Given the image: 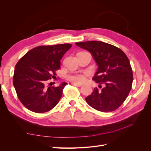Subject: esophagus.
I'll use <instances>...</instances> for the list:
<instances>
[{"instance_id": "obj_1", "label": "esophagus", "mask_w": 151, "mask_h": 151, "mask_svg": "<svg viewBox=\"0 0 151 151\" xmlns=\"http://www.w3.org/2000/svg\"><path fill=\"white\" fill-rule=\"evenodd\" d=\"M72 85H74V86H77V87H81V86H83V84H82L74 83V82H73V83H72Z\"/></svg>"}]
</instances>
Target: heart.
I'll use <instances>...</instances> for the list:
<instances>
[{"label":"heart","mask_w":151,"mask_h":151,"mask_svg":"<svg viewBox=\"0 0 151 151\" xmlns=\"http://www.w3.org/2000/svg\"><path fill=\"white\" fill-rule=\"evenodd\" d=\"M67 79L74 83H83L86 80V75L81 73H76V74L68 75Z\"/></svg>","instance_id":"b5f03b06"}]
</instances>
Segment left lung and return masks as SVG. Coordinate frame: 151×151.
<instances>
[{"label": "left lung", "instance_id": "8db88e82", "mask_svg": "<svg viewBox=\"0 0 151 151\" xmlns=\"http://www.w3.org/2000/svg\"><path fill=\"white\" fill-rule=\"evenodd\" d=\"M88 50L98 66L93 79L104 84L101 90L94 88L86 98L90 106L102 112L119 108L129 95L133 82V73L129 58L122 50L99 41L76 43Z\"/></svg>", "mask_w": 151, "mask_h": 151}]
</instances>
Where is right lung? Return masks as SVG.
I'll return each instance as SVG.
<instances>
[{"instance_id":"right-lung-1","label":"right lung","mask_w":151,"mask_h":151,"mask_svg":"<svg viewBox=\"0 0 151 151\" xmlns=\"http://www.w3.org/2000/svg\"><path fill=\"white\" fill-rule=\"evenodd\" d=\"M71 44L40 46L31 49L18 61L15 67L13 84L18 98L29 110L45 113L51 110L62 97L67 84L46 87L47 81L55 77L60 60Z\"/></svg>"}]
</instances>
